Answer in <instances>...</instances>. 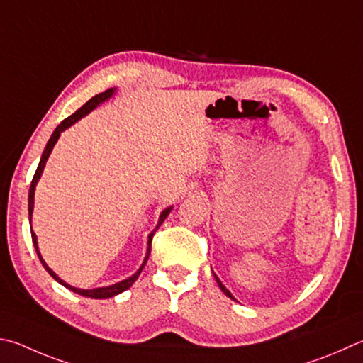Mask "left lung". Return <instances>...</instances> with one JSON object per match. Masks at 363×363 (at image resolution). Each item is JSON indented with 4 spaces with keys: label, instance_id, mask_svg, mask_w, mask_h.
<instances>
[{
    "label": "left lung",
    "instance_id": "8db88e82",
    "mask_svg": "<svg viewBox=\"0 0 363 363\" xmlns=\"http://www.w3.org/2000/svg\"><path fill=\"white\" fill-rule=\"evenodd\" d=\"M213 274H214V278H216V282H217V286H219V287H220V291H222L223 294H225V295L228 296V298H232V300H235V296H233L232 294H230V291H228V289H227L225 286H223V284H222V281H220L219 278H217V276H216V273H213Z\"/></svg>",
    "mask_w": 363,
    "mask_h": 363
}]
</instances>
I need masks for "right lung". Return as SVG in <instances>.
Returning <instances> with one entry per match:
<instances>
[{"mask_svg": "<svg viewBox=\"0 0 363 363\" xmlns=\"http://www.w3.org/2000/svg\"><path fill=\"white\" fill-rule=\"evenodd\" d=\"M114 94H116V89H109V90H106V91H103V94H98V95H95L94 98H90V100H89L87 103H85L82 108H79L74 114L65 118V121H63L60 125H58V127L54 130V133H52L50 140L48 141V146H45L44 152H43V155H41V160H39L38 169H36L35 176H33V181H31V186H30V194H28V216H30V223H31L33 208H35V189H36V184H38V181H39V179H41L43 171H44V167H45V162H48L49 155H50V152H52V149H54L55 143L58 141V138H60L62 131H65L67 128H69L71 125H72V123H76L77 121H81L82 117H85L87 114H90L91 111H94L96 106H100L101 103L108 101L109 98L113 96ZM171 209H173V206H169V208H167V209H163V211H162V214H160V217H159V222H157V227L152 230V232L149 233V240H147V252H146V257H144V262H143V265L140 267V269H138V272H136L135 274H131L130 278L123 279V281H118V282H116V284H113V286L96 287V289H79V287H72V286H69L68 282H65L63 279L58 278L57 273H55V272H52V269L49 268L48 263L44 262L41 252H39V247H38V236H36V233H35V232H31L33 245H35L36 254H38V257H39V260H41L43 267L45 268V272H48V273L52 276V278H54L57 282H60L62 286H65L67 289H69L71 292H74V294H77V295H82V296H89V298H98V300H101V298H111V296H116V295H118V294H122V292L127 291V289H130L131 286H133V282L138 279V276L141 274L143 268H144V265H146V262H147V259H149V254H150V245H152V236H154V233L157 232V228H159V227L162 225L163 220L167 219L168 214L171 213Z\"/></svg>", "mask_w": 363, "mask_h": 363, "instance_id": "1", "label": "right lung"}]
</instances>
